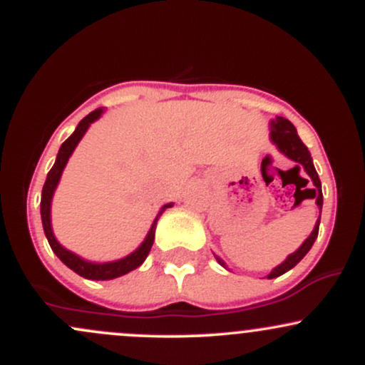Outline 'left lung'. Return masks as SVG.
<instances>
[{
    "instance_id": "8db88e82",
    "label": "left lung",
    "mask_w": 365,
    "mask_h": 365,
    "mask_svg": "<svg viewBox=\"0 0 365 365\" xmlns=\"http://www.w3.org/2000/svg\"><path fill=\"white\" fill-rule=\"evenodd\" d=\"M269 127H271V140H273V144L276 145V148H278L279 153H283L288 159L295 161L297 163V166H295L297 170L304 168L305 171H307L309 177H311L314 187H316V188H312L314 195L311 197V199H316L317 207H319V211H321V209H322V190H321L319 175H317L316 168H314L311 153H309V149L305 148L304 142L300 140L299 133H297V128L293 127V123L290 120L283 118V116H276L274 120H271ZM295 168H293V170H295ZM319 223H321V216L317 217L316 226H314L312 233L309 235L307 240H305L304 244L295 250V252L288 255V257L284 259V261L279 264V266H276L274 269L271 271L269 274H267V278H276V276H282V274L287 273V271H290L292 267H295L300 261H302L304 255L307 254L309 250H311L314 242H316L317 233H319ZM216 259H217V262L221 264V266H225V262L221 261L217 255H216Z\"/></svg>"
}]
</instances>
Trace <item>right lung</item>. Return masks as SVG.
<instances>
[{
    "label": "right lung",
    "instance_id": "add662e5",
    "mask_svg": "<svg viewBox=\"0 0 365 365\" xmlns=\"http://www.w3.org/2000/svg\"><path fill=\"white\" fill-rule=\"evenodd\" d=\"M101 115H103L101 108L89 113L86 118L81 120V123L77 125V128H75V132L72 133V135L63 142L60 150H58L56 161H54L53 168L49 170L48 178H46V182H44L43 195H41V217H43V228H44L46 238H48L49 245H51L53 252L60 257V261L63 264H66L70 269L75 271L77 274H81L82 278L98 279V282L99 279L118 278V276L127 274V273H130V271L135 269V267H139L140 264L145 261V257L149 255L150 247H153V244H154V232H156L158 217L163 215V211H165V209L173 206V204H166V206H163L161 211H159V215L156 216V220H154L153 226H150L148 237H145V240L142 242L139 249L133 250V252L128 254L127 257L118 259V261L103 262V264L83 261V259L78 257L77 254L70 252V250H66L65 247H61L60 244H58V240L53 235V228H51V199L54 194V188H56L58 182H60L63 170H65L66 163H68V158L72 156V153L75 150V148H77L78 142H81L83 133L87 132V128H89V125L92 123V121L98 120Z\"/></svg>",
    "mask_w": 365,
    "mask_h": 365
}]
</instances>
